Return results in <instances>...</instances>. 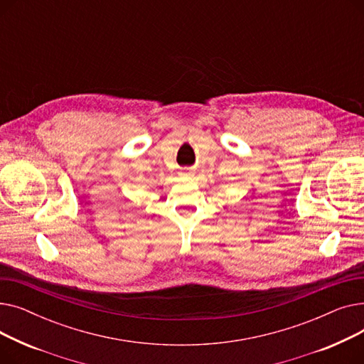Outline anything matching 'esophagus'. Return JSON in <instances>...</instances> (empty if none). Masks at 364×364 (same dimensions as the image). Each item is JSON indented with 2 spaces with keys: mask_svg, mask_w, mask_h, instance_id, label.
Here are the masks:
<instances>
[{
  "mask_svg": "<svg viewBox=\"0 0 364 364\" xmlns=\"http://www.w3.org/2000/svg\"><path fill=\"white\" fill-rule=\"evenodd\" d=\"M188 174H192V171H188Z\"/></svg>",
  "mask_w": 364,
  "mask_h": 364,
  "instance_id": "1",
  "label": "esophagus"
}]
</instances>
